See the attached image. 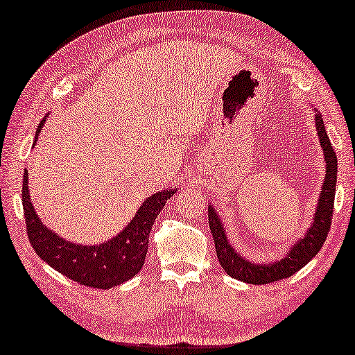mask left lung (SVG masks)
I'll use <instances>...</instances> for the list:
<instances>
[{
    "instance_id": "left-lung-1",
    "label": "left lung",
    "mask_w": 355,
    "mask_h": 355,
    "mask_svg": "<svg viewBox=\"0 0 355 355\" xmlns=\"http://www.w3.org/2000/svg\"><path fill=\"white\" fill-rule=\"evenodd\" d=\"M314 123L325 157V179L322 190H320L313 222H311L304 236L300 238L291 248V250H287L286 257L276 261H270V263H263V261L261 263H254V261L246 260L228 243L222 220L217 216L216 209L212 208V205L208 206L209 228L212 238H214L217 259H219V263L225 270L227 275L234 277V279L248 282V284H270V282L286 279V277L295 275L298 270H302L309 260L314 259V255L319 252L320 248L324 246L327 234L330 232L331 216H334L338 160L329 139V135L325 132L324 119L320 114H315Z\"/></svg>"
}]
</instances>
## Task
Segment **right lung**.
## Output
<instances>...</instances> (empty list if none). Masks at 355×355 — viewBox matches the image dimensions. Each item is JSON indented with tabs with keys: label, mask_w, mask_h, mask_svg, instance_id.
<instances>
[{
	"label": "right lung",
	"mask_w": 355,
	"mask_h": 355,
	"mask_svg": "<svg viewBox=\"0 0 355 355\" xmlns=\"http://www.w3.org/2000/svg\"><path fill=\"white\" fill-rule=\"evenodd\" d=\"M46 117L36 130L35 144L37 141ZM24 176L21 185V203H24L26 233L35 252L63 276L76 281L80 286L95 288H111L132 279L143 268L149 244V233L157 216L160 214L168 198L176 193V189L147 196L139 206L132 222L123 230L106 243L85 246L74 244L53 233L37 217L35 206L31 205L28 192V176Z\"/></svg>",
	"instance_id": "obj_1"
}]
</instances>
